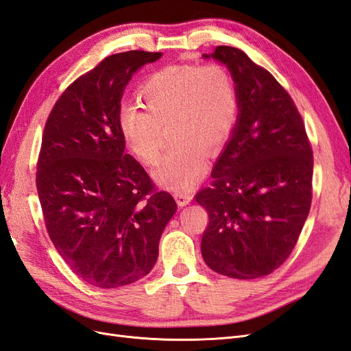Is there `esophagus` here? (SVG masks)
<instances>
[{"mask_svg": "<svg viewBox=\"0 0 351 351\" xmlns=\"http://www.w3.org/2000/svg\"><path fill=\"white\" fill-rule=\"evenodd\" d=\"M174 196H176V200H177L178 206H186V205H189L190 202H192V199H193L192 193H189V192H178V193H176Z\"/></svg>", "mask_w": 351, "mask_h": 351, "instance_id": "obj_1", "label": "esophagus"}]
</instances>
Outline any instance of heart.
<instances>
[{
    "label": "heart",
    "instance_id": "heart-1",
    "mask_svg": "<svg viewBox=\"0 0 351 351\" xmlns=\"http://www.w3.org/2000/svg\"><path fill=\"white\" fill-rule=\"evenodd\" d=\"M145 110L123 105L119 130L127 147L146 165H155L171 127L177 143L155 169L156 182L176 192L193 189L208 169V149L226 145L236 129L239 98L230 71L204 66H168L146 80L139 92Z\"/></svg>",
    "mask_w": 351,
    "mask_h": 351
}]
</instances>
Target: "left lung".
<instances>
[{
    "label": "left lung",
    "instance_id": "left-lung-1",
    "mask_svg": "<svg viewBox=\"0 0 351 351\" xmlns=\"http://www.w3.org/2000/svg\"><path fill=\"white\" fill-rule=\"evenodd\" d=\"M236 83V129L196 202L209 224L200 250L208 267L237 280L269 275L294 249L312 204L313 152L302 115L272 74L239 48L210 56Z\"/></svg>",
    "mask_w": 351,
    "mask_h": 351
}]
</instances>
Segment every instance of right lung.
Returning <instances> with one entry per match:
<instances>
[{"instance_id": "add662e5", "label": "right lung", "mask_w": 351, "mask_h": 351, "mask_svg": "<svg viewBox=\"0 0 351 351\" xmlns=\"http://www.w3.org/2000/svg\"><path fill=\"white\" fill-rule=\"evenodd\" d=\"M161 52L110 56L62 92L42 136L36 189L51 241L90 285L117 289L151 272L177 205L158 192L119 130L123 92Z\"/></svg>"}]
</instances>
